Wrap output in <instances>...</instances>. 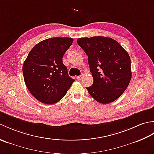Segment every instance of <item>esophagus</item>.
Listing matches in <instances>:
<instances>
[{
  "mask_svg": "<svg viewBox=\"0 0 154 154\" xmlns=\"http://www.w3.org/2000/svg\"><path fill=\"white\" fill-rule=\"evenodd\" d=\"M77 79L78 80V81H81V79H82V78H83V75H79V76H77Z\"/></svg>",
  "mask_w": 154,
  "mask_h": 154,
  "instance_id": "obj_1",
  "label": "esophagus"
}]
</instances>
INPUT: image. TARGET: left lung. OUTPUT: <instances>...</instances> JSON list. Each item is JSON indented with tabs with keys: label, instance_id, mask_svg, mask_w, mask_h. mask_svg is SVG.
Segmentation results:
<instances>
[{
	"label": "left lung",
	"instance_id": "8db88e82",
	"mask_svg": "<svg viewBox=\"0 0 154 154\" xmlns=\"http://www.w3.org/2000/svg\"><path fill=\"white\" fill-rule=\"evenodd\" d=\"M88 57L93 83L86 87L97 102L108 104L122 95L131 80V61L127 51L114 39L104 36L77 39Z\"/></svg>",
	"mask_w": 154,
	"mask_h": 154
}]
</instances>
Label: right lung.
<instances>
[{
  "mask_svg": "<svg viewBox=\"0 0 154 154\" xmlns=\"http://www.w3.org/2000/svg\"><path fill=\"white\" fill-rule=\"evenodd\" d=\"M73 42L71 38L46 39L28 54L23 64V76L28 89L40 102L57 103L75 81L69 76L62 60Z\"/></svg>",
  "mask_w": 154,
  "mask_h": 154,
  "instance_id": "right-lung-1",
  "label": "right lung"
}]
</instances>
